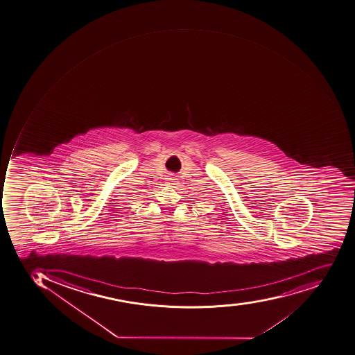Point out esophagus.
<instances>
[{"mask_svg": "<svg viewBox=\"0 0 355 355\" xmlns=\"http://www.w3.org/2000/svg\"><path fill=\"white\" fill-rule=\"evenodd\" d=\"M168 179V182H171V184H173V182H176V178L175 177L171 176Z\"/></svg>", "mask_w": 355, "mask_h": 355, "instance_id": "34e87169", "label": "esophagus"}]
</instances>
